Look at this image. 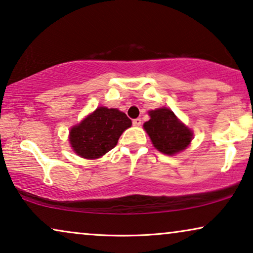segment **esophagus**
<instances>
[{"label": "esophagus", "mask_w": 253, "mask_h": 253, "mask_svg": "<svg viewBox=\"0 0 253 253\" xmlns=\"http://www.w3.org/2000/svg\"><path fill=\"white\" fill-rule=\"evenodd\" d=\"M132 124L134 126H139L140 124H141V120H140V117H138V119H134V120H132Z\"/></svg>", "instance_id": "esophagus-1"}]
</instances>
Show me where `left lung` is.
<instances>
[{"mask_svg":"<svg viewBox=\"0 0 253 253\" xmlns=\"http://www.w3.org/2000/svg\"><path fill=\"white\" fill-rule=\"evenodd\" d=\"M150 116L151 120L145 122L144 129L157 150L172 155L188 147L192 139V132L176 119L170 109L151 110Z\"/></svg>","mask_w":253,"mask_h":253,"instance_id":"8db88e82","label":"left lung"}]
</instances>
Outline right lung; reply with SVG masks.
I'll return each mask as SVG.
<instances>
[{
    "instance_id": "right-lung-1",
    "label": "right lung",
    "mask_w": 253,
    "mask_h": 253,
    "mask_svg": "<svg viewBox=\"0 0 253 253\" xmlns=\"http://www.w3.org/2000/svg\"><path fill=\"white\" fill-rule=\"evenodd\" d=\"M126 114L114 108L99 107L70 131V143L82 158L96 159L116 146L122 132L131 126Z\"/></svg>"
}]
</instances>
